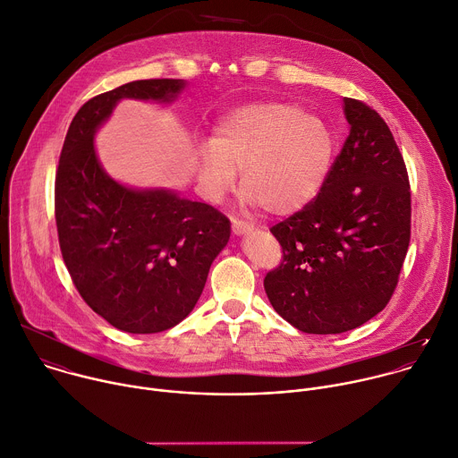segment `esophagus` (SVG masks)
Instances as JSON below:
<instances>
[{
  "instance_id": "34e87169",
  "label": "esophagus",
  "mask_w": 458,
  "mask_h": 458,
  "mask_svg": "<svg viewBox=\"0 0 458 458\" xmlns=\"http://www.w3.org/2000/svg\"><path fill=\"white\" fill-rule=\"evenodd\" d=\"M232 230L235 235H244V233H250L253 230V225L244 221V219H239V217H233L232 219Z\"/></svg>"
}]
</instances>
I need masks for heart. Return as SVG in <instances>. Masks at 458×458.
<instances>
[{"label":"heart","instance_id":"b5f03b06","mask_svg":"<svg viewBox=\"0 0 458 458\" xmlns=\"http://www.w3.org/2000/svg\"><path fill=\"white\" fill-rule=\"evenodd\" d=\"M336 155L327 122L284 102H255L219 120L196 152L203 192L219 199L241 171L242 201L271 216L306 207L326 183Z\"/></svg>","mask_w":458,"mask_h":458}]
</instances>
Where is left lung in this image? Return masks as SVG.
Returning <instances> with one entry per match:
<instances>
[{
	"label": "left lung",
	"instance_id": "8db88e82",
	"mask_svg": "<svg viewBox=\"0 0 458 458\" xmlns=\"http://www.w3.org/2000/svg\"><path fill=\"white\" fill-rule=\"evenodd\" d=\"M351 132L320 192L269 228L282 246L264 289L273 310L310 335H340L381 313L410 244L406 165L381 114L344 98Z\"/></svg>",
	"mask_w": 458,
	"mask_h": 458
}]
</instances>
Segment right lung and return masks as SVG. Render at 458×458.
<instances>
[{
	"mask_svg": "<svg viewBox=\"0 0 458 458\" xmlns=\"http://www.w3.org/2000/svg\"><path fill=\"white\" fill-rule=\"evenodd\" d=\"M185 82L147 79L89 98L73 116L55 174V223L68 273L88 306L132 335L178 326L230 239V221L167 191H131L100 167L93 134L122 98L173 100Z\"/></svg>",
	"mask_w": 458,
	"mask_h": 458,
	"instance_id": "1",
	"label": "right lung"
}]
</instances>
